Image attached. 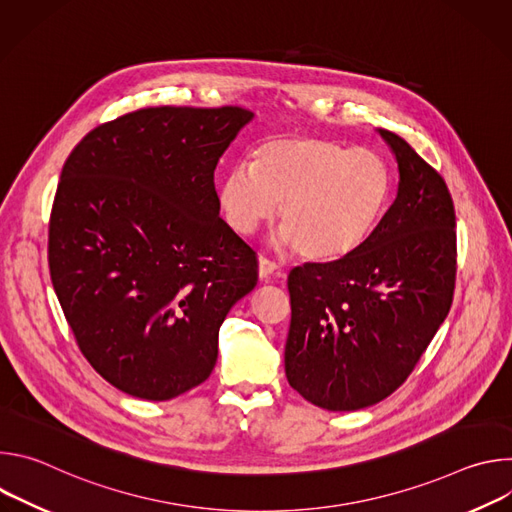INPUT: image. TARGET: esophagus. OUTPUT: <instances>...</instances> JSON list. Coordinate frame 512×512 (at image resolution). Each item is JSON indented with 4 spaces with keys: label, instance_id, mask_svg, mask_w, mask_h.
<instances>
[{
    "label": "esophagus",
    "instance_id": "1",
    "mask_svg": "<svg viewBox=\"0 0 512 512\" xmlns=\"http://www.w3.org/2000/svg\"><path fill=\"white\" fill-rule=\"evenodd\" d=\"M279 277L281 275V269L277 263L269 261V259H259V279H271V277Z\"/></svg>",
    "mask_w": 512,
    "mask_h": 512
}]
</instances>
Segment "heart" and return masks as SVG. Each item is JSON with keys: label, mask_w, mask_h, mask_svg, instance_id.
Masks as SVG:
<instances>
[{"label": "heart", "mask_w": 512, "mask_h": 512, "mask_svg": "<svg viewBox=\"0 0 512 512\" xmlns=\"http://www.w3.org/2000/svg\"><path fill=\"white\" fill-rule=\"evenodd\" d=\"M391 192L393 174L381 154L291 133L261 141L251 164H235L221 178L216 196L237 235L273 221L279 204V243L310 261H334L373 235Z\"/></svg>", "instance_id": "b5f03b06"}]
</instances>
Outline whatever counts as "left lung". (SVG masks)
Returning a JSON list of instances; mask_svg holds the SVG:
<instances>
[{
	"mask_svg": "<svg viewBox=\"0 0 512 512\" xmlns=\"http://www.w3.org/2000/svg\"><path fill=\"white\" fill-rule=\"evenodd\" d=\"M397 168V198L350 255L287 277L285 377L328 411L371 407L399 389L446 320L456 281L450 190L411 145L377 129Z\"/></svg>",
	"mask_w": 512,
	"mask_h": 512,
	"instance_id": "1",
	"label": "left lung"
}]
</instances>
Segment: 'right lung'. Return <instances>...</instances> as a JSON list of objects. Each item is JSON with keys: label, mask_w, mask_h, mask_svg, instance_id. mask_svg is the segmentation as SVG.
Returning <instances> with one entry per match:
<instances>
[{"label": "right lung", "mask_w": 512, "mask_h": 512, "mask_svg": "<svg viewBox=\"0 0 512 512\" xmlns=\"http://www.w3.org/2000/svg\"><path fill=\"white\" fill-rule=\"evenodd\" d=\"M251 119L241 107L139 109L95 127L62 168L52 285L91 367L131 397L168 401L204 383L221 324L257 285V257L214 190Z\"/></svg>", "instance_id": "1"}]
</instances>
